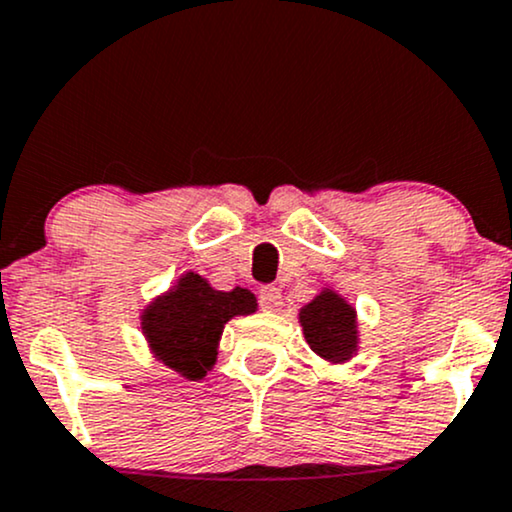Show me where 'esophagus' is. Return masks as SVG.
<instances>
[{
    "mask_svg": "<svg viewBox=\"0 0 512 512\" xmlns=\"http://www.w3.org/2000/svg\"><path fill=\"white\" fill-rule=\"evenodd\" d=\"M260 305L262 310L267 312H276L281 307V291L274 286H264L260 288Z\"/></svg>",
    "mask_w": 512,
    "mask_h": 512,
    "instance_id": "esophagus-1",
    "label": "esophagus"
}]
</instances>
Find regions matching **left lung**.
Instances as JSON below:
<instances>
[{
	"label": "left lung",
	"mask_w": 512,
	"mask_h": 512,
	"mask_svg": "<svg viewBox=\"0 0 512 512\" xmlns=\"http://www.w3.org/2000/svg\"><path fill=\"white\" fill-rule=\"evenodd\" d=\"M300 324L310 348L324 360L343 362L355 353V310L341 295L331 291L319 293L300 310Z\"/></svg>",
	"instance_id": "1"
}]
</instances>
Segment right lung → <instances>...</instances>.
I'll list each match as a JSON object with an SVG mask.
<instances>
[{
    "mask_svg": "<svg viewBox=\"0 0 512 512\" xmlns=\"http://www.w3.org/2000/svg\"><path fill=\"white\" fill-rule=\"evenodd\" d=\"M257 310L255 295L245 288L214 291L200 274H186L178 286L155 300L143 315V331L164 365L188 379H202L217 360L224 324Z\"/></svg>",
    "mask_w": 512,
    "mask_h": 512,
    "instance_id": "obj_1",
    "label": "right lung"
}]
</instances>
